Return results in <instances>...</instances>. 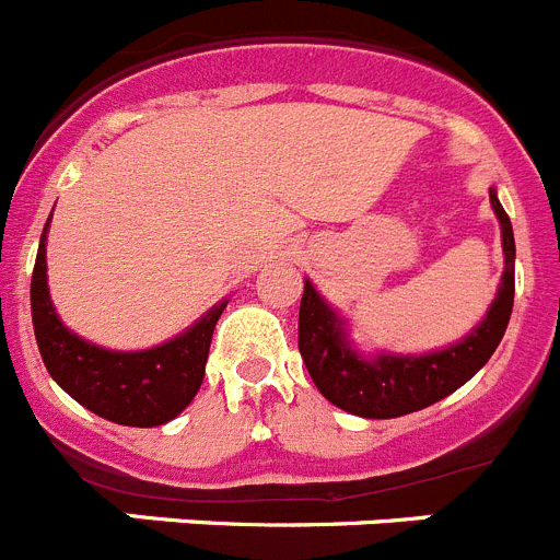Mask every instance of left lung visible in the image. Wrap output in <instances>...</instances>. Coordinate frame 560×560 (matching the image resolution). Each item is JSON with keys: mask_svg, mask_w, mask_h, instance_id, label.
Instances as JSON below:
<instances>
[{"mask_svg": "<svg viewBox=\"0 0 560 560\" xmlns=\"http://www.w3.org/2000/svg\"><path fill=\"white\" fill-rule=\"evenodd\" d=\"M491 205L502 224L504 275L499 294L482 323L465 336L459 345L429 355H378L361 359L348 345L341 319L328 308L314 285L305 283L303 303H300V353L305 368L314 378L316 389L345 412L361 418H400L432 407L434 400L446 398L463 387L485 361L499 348L513 311V264H516V244L508 212L491 190Z\"/></svg>", "mask_w": 560, "mask_h": 560, "instance_id": "1", "label": "left lung"}]
</instances>
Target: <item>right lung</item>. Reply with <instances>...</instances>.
Instances as JSON below:
<instances>
[{
	"instance_id": "obj_1",
	"label": "right lung",
	"mask_w": 560,
	"mask_h": 560,
	"mask_svg": "<svg viewBox=\"0 0 560 560\" xmlns=\"http://www.w3.org/2000/svg\"><path fill=\"white\" fill-rule=\"evenodd\" d=\"M49 224V221H47ZM44 226L36 269L30 283L33 330L44 368L78 404L120 427H162L196 398L215 323L226 303H219L205 319L179 339L137 353L103 350L69 334L49 303L47 260H44Z\"/></svg>"
}]
</instances>
